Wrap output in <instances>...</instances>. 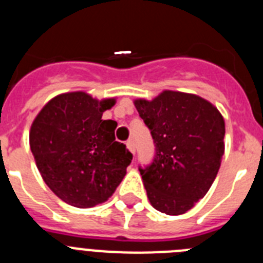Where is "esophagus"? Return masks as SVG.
<instances>
[{"mask_svg":"<svg viewBox=\"0 0 263 263\" xmlns=\"http://www.w3.org/2000/svg\"><path fill=\"white\" fill-rule=\"evenodd\" d=\"M126 146H127V148H129V152L132 153V154H136V145H134V142L132 141V139H129V141H127Z\"/></svg>","mask_w":263,"mask_h":263,"instance_id":"1","label":"esophagus"}]
</instances>
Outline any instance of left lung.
Instances as JSON below:
<instances>
[{
	"label": "left lung",
	"instance_id": "8db88e82",
	"mask_svg": "<svg viewBox=\"0 0 263 263\" xmlns=\"http://www.w3.org/2000/svg\"><path fill=\"white\" fill-rule=\"evenodd\" d=\"M152 132L155 157L139 168L147 197L155 210L183 215L203 199L212 185L224 155V117L203 97L163 90L152 101L134 100Z\"/></svg>",
	"mask_w": 263,
	"mask_h": 263
}]
</instances>
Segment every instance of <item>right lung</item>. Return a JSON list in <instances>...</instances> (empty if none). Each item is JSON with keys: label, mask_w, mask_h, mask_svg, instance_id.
Wrapping results in <instances>:
<instances>
[{"label": "right lung", "mask_w": 263, "mask_h": 263, "mask_svg": "<svg viewBox=\"0 0 263 263\" xmlns=\"http://www.w3.org/2000/svg\"><path fill=\"white\" fill-rule=\"evenodd\" d=\"M116 99L87 92L51 99L32 121L30 148L42 178L60 200L76 208L106 201L126 175L133 155L117 142V122L101 120Z\"/></svg>", "instance_id": "right-lung-1"}]
</instances>
